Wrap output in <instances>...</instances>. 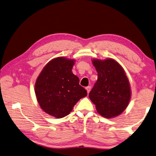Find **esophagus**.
Here are the masks:
<instances>
[{
    "label": "esophagus",
    "instance_id": "1",
    "mask_svg": "<svg viewBox=\"0 0 156 156\" xmlns=\"http://www.w3.org/2000/svg\"><path fill=\"white\" fill-rule=\"evenodd\" d=\"M86 90H87V93H89V92H90V87H87L86 88Z\"/></svg>",
    "mask_w": 156,
    "mask_h": 156
}]
</instances>
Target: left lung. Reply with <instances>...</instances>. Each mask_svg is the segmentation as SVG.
Listing matches in <instances>:
<instances>
[{
    "label": "left lung",
    "instance_id": "obj_1",
    "mask_svg": "<svg viewBox=\"0 0 156 156\" xmlns=\"http://www.w3.org/2000/svg\"><path fill=\"white\" fill-rule=\"evenodd\" d=\"M98 79L89 93V98L98 112L105 118L121 115L129 103L132 92L128 78L122 66L111 58H93Z\"/></svg>",
    "mask_w": 156,
    "mask_h": 156
}]
</instances>
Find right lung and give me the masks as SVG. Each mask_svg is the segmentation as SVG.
I'll use <instances>...</instances> for the list:
<instances>
[{"label":"right lung","mask_w":156,"mask_h":156,"mask_svg":"<svg viewBox=\"0 0 156 156\" xmlns=\"http://www.w3.org/2000/svg\"><path fill=\"white\" fill-rule=\"evenodd\" d=\"M74 59L59 56L44 66L35 84V93L41 108L57 119L68 115L87 92L72 72Z\"/></svg>","instance_id":"obj_1"}]
</instances>
